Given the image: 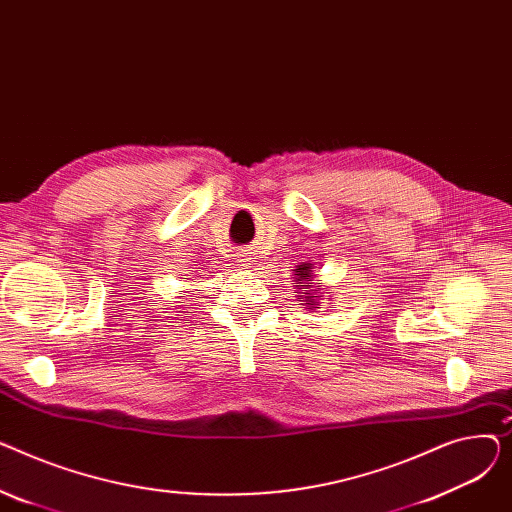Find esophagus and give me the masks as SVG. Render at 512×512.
I'll list each match as a JSON object with an SVG mask.
<instances>
[{"label":"esophagus","mask_w":512,"mask_h":512,"mask_svg":"<svg viewBox=\"0 0 512 512\" xmlns=\"http://www.w3.org/2000/svg\"><path fill=\"white\" fill-rule=\"evenodd\" d=\"M234 257H236V263L245 267V270H249V267L253 265V255L249 251H238Z\"/></svg>","instance_id":"1"}]
</instances>
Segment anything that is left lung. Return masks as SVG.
Returning <instances> with one entry per match:
<instances>
[{
	"instance_id": "8db88e82",
	"label": "left lung",
	"mask_w": 512,
	"mask_h": 512,
	"mask_svg": "<svg viewBox=\"0 0 512 512\" xmlns=\"http://www.w3.org/2000/svg\"><path fill=\"white\" fill-rule=\"evenodd\" d=\"M313 265L311 263H303V265H297V270H294V276H297V282L301 288H309L311 284H313ZM299 297H303V303L309 307V309H319V307H313L315 303H317V299L315 297H311V292L309 290H303Z\"/></svg>"
}]
</instances>
